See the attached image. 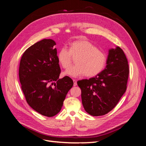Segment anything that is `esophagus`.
Returning <instances> with one entry per match:
<instances>
[{"mask_svg":"<svg viewBox=\"0 0 146 146\" xmlns=\"http://www.w3.org/2000/svg\"><path fill=\"white\" fill-rule=\"evenodd\" d=\"M73 82H74V86H77V80H75V79H74V80H73Z\"/></svg>","mask_w":146,"mask_h":146,"instance_id":"obj_1","label":"esophagus"}]
</instances>
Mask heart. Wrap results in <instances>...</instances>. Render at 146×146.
Listing matches in <instances>:
<instances>
[{"label": "heart", "mask_w": 146, "mask_h": 146, "mask_svg": "<svg viewBox=\"0 0 146 146\" xmlns=\"http://www.w3.org/2000/svg\"><path fill=\"white\" fill-rule=\"evenodd\" d=\"M75 57V62L66 69L64 74L72 77H77L86 74L93 77L102 71L107 61V56L103 52L89 41L81 40L71 43L69 50L64 46L58 54V61L63 68H68Z\"/></svg>", "instance_id": "b5f03b06"}]
</instances>
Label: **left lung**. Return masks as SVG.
<instances>
[{
	"label": "left lung",
	"instance_id": "left-lung-1",
	"mask_svg": "<svg viewBox=\"0 0 146 146\" xmlns=\"http://www.w3.org/2000/svg\"><path fill=\"white\" fill-rule=\"evenodd\" d=\"M108 52L104 70L94 77L77 82L83 107L93 116L105 115L111 111L127 89L129 67L124 52L119 47Z\"/></svg>",
	"mask_w": 146,
	"mask_h": 146
}]
</instances>
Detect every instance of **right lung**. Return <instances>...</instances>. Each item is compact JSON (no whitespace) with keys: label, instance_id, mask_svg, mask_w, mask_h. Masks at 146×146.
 Wrapping results in <instances>:
<instances>
[{"label":"right lung","instance_id":"right-lung-1","mask_svg":"<svg viewBox=\"0 0 146 146\" xmlns=\"http://www.w3.org/2000/svg\"><path fill=\"white\" fill-rule=\"evenodd\" d=\"M55 42L44 39L29 47L21 57L19 77L27 102L47 117L58 114L74 85L68 76L59 78L61 69Z\"/></svg>","mask_w":146,"mask_h":146}]
</instances>
